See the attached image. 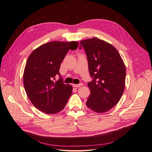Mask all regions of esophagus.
Instances as JSON below:
<instances>
[{"mask_svg":"<svg viewBox=\"0 0 152 152\" xmlns=\"http://www.w3.org/2000/svg\"><path fill=\"white\" fill-rule=\"evenodd\" d=\"M83 85V83H80V84H77V85H73L72 86L75 88H79L80 86H82Z\"/></svg>","mask_w":152,"mask_h":152,"instance_id":"esophagus-1","label":"esophagus"}]
</instances>
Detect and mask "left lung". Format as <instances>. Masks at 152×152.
Masks as SVG:
<instances>
[{"instance_id":"obj_1","label":"left lung","mask_w":152,"mask_h":152,"mask_svg":"<svg viewBox=\"0 0 152 152\" xmlns=\"http://www.w3.org/2000/svg\"><path fill=\"white\" fill-rule=\"evenodd\" d=\"M87 55L90 95L86 106L97 113L110 110L117 104L125 89L126 66L119 52L110 43L97 38L80 42Z\"/></svg>"}]
</instances>
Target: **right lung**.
<instances>
[{"instance_id":"right-lung-1","label":"right lung","mask_w":152,"mask_h":152,"mask_svg":"<svg viewBox=\"0 0 152 152\" xmlns=\"http://www.w3.org/2000/svg\"><path fill=\"white\" fill-rule=\"evenodd\" d=\"M78 42L53 41L44 43L28 57L23 72V84L28 99L38 110L54 114L64 108L72 94V87L65 85L56 75L66 53L76 50Z\"/></svg>"}]
</instances>
